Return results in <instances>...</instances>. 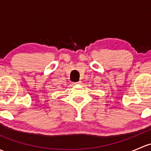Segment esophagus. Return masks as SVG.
<instances>
[{"label":"esophagus","mask_w":151,"mask_h":151,"mask_svg":"<svg viewBox=\"0 0 151 151\" xmlns=\"http://www.w3.org/2000/svg\"><path fill=\"white\" fill-rule=\"evenodd\" d=\"M82 83V82H81V81H79V82H74V83H73V85H80V84Z\"/></svg>","instance_id":"obj_1"}]
</instances>
